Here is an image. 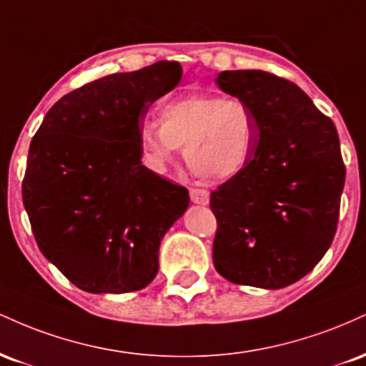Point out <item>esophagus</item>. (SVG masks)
<instances>
[{
	"instance_id": "obj_1",
	"label": "esophagus",
	"mask_w": 366,
	"mask_h": 366,
	"mask_svg": "<svg viewBox=\"0 0 366 366\" xmlns=\"http://www.w3.org/2000/svg\"><path fill=\"white\" fill-rule=\"evenodd\" d=\"M191 201L199 207H207L209 203V192L207 189H191Z\"/></svg>"
}]
</instances>
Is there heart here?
<instances>
[{"label": "heart", "instance_id": "obj_1", "mask_svg": "<svg viewBox=\"0 0 366 366\" xmlns=\"http://www.w3.org/2000/svg\"><path fill=\"white\" fill-rule=\"evenodd\" d=\"M258 122L246 102L209 92H189L165 102L159 120L137 129L142 158L154 172H167L179 148L187 167L208 182L239 177L256 149Z\"/></svg>", "mask_w": 366, "mask_h": 366}]
</instances>
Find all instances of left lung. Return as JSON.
<instances>
[{
	"label": "left lung",
	"mask_w": 366,
	"mask_h": 366,
	"mask_svg": "<svg viewBox=\"0 0 366 366\" xmlns=\"http://www.w3.org/2000/svg\"><path fill=\"white\" fill-rule=\"evenodd\" d=\"M217 86L258 122L241 175L212 192L217 272L234 284L287 287L317 267L337 229L346 179L334 122L300 86L263 70H224Z\"/></svg>",
	"instance_id": "left-lung-1"
}]
</instances>
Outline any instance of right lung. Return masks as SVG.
I'll list each match as a JSON object with an SVG mask.
<instances>
[{
  "label": "right lung",
  "mask_w": 366,
  "mask_h": 366,
  "mask_svg": "<svg viewBox=\"0 0 366 366\" xmlns=\"http://www.w3.org/2000/svg\"><path fill=\"white\" fill-rule=\"evenodd\" d=\"M177 61L112 74L63 96L46 113L27 157L22 199L41 253L92 294L144 289L159 242L189 207L187 189L141 162L137 129L175 89Z\"/></svg>",
  "instance_id": "add662e5"
}]
</instances>
